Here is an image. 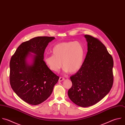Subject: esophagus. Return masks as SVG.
<instances>
[{"instance_id":"obj_1","label":"esophagus","mask_w":125,"mask_h":125,"mask_svg":"<svg viewBox=\"0 0 125 125\" xmlns=\"http://www.w3.org/2000/svg\"><path fill=\"white\" fill-rule=\"evenodd\" d=\"M64 80V78H63V77H60L59 78V82H62V81H63Z\"/></svg>"}]
</instances>
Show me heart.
Instances as JSON below:
<instances>
[{
	"mask_svg": "<svg viewBox=\"0 0 125 125\" xmlns=\"http://www.w3.org/2000/svg\"><path fill=\"white\" fill-rule=\"evenodd\" d=\"M52 54L46 55L44 61L52 71L58 72L62 67L65 72L73 73L82 67L84 55L83 45L79 42H67L55 45L52 51Z\"/></svg>",
	"mask_w": 125,
	"mask_h": 125,
	"instance_id": "heart-1",
	"label": "heart"
}]
</instances>
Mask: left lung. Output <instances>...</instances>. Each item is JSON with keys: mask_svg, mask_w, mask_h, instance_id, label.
Segmentation results:
<instances>
[{"mask_svg": "<svg viewBox=\"0 0 125 125\" xmlns=\"http://www.w3.org/2000/svg\"><path fill=\"white\" fill-rule=\"evenodd\" d=\"M87 52L81 68L70 77V99L81 107L97 103L110 91L113 83V60L104 44L97 38L85 35Z\"/></svg>", "mask_w": 125, "mask_h": 125, "instance_id": "8db88e82", "label": "left lung"}]
</instances>
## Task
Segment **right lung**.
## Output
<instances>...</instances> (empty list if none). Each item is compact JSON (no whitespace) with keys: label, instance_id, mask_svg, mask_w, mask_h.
<instances>
[{"label":"right lung","instance_id":"1","mask_svg":"<svg viewBox=\"0 0 125 125\" xmlns=\"http://www.w3.org/2000/svg\"><path fill=\"white\" fill-rule=\"evenodd\" d=\"M55 39L51 37L33 38L22 42L11 57V87L20 98L29 104L37 105L45 101L59 79L43 61L46 47ZM29 57L31 59L30 62L28 61Z\"/></svg>","mask_w":125,"mask_h":125}]
</instances>
